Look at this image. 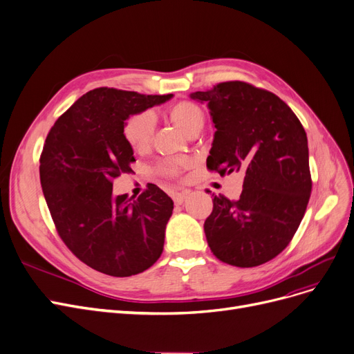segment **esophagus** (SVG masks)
I'll use <instances>...</instances> for the list:
<instances>
[{
	"mask_svg": "<svg viewBox=\"0 0 354 354\" xmlns=\"http://www.w3.org/2000/svg\"><path fill=\"white\" fill-rule=\"evenodd\" d=\"M187 195H188V191H180V192H174L172 194V199H174V203L176 204V205H179V204H182L183 201H185V198H187Z\"/></svg>",
	"mask_w": 354,
	"mask_h": 354,
	"instance_id": "34e87169",
	"label": "esophagus"
}]
</instances>
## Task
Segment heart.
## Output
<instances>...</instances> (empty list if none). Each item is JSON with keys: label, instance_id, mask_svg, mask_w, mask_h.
Returning a JSON list of instances; mask_svg holds the SVG:
<instances>
[{"label": "heart", "instance_id": "1", "mask_svg": "<svg viewBox=\"0 0 354 354\" xmlns=\"http://www.w3.org/2000/svg\"><path fill=\"white\" fill-rule=\"evenodd\" d=\"M167 118L188 137L201 131L205 124V114L203 109L192 101H179L169 106ZM153 133H155V117L149 111L130 115L124 127H122L124 139L134 151L146 150L153 139ZM180 167L182 163L179 160L169 159L158 166V172L169 178H175L179 175Z\"/></svg>", "mask_w": 354, "mask_h": 354}]
</instances>
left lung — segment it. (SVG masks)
<instances>
[{
  "label": "left lung",
  "instance_id": "obj_1",
  "mask_svg": "<svg viewBox=\"0 0 354 354\" xmlns=\"http://www.w3.org/2000/svg\"><path fill=\"white\" fill-rule=\"evenodd\" d=\"M191 98L208 104L215 127L207 167L244 175L237 201L212 199L204 223L209 249L232 266L263 265L289 244L310 201L306 133L279 97L248 82H221Z\"/></svg>",
  "mask_w": 354,
  "mask_h": 354
}]
</instances>
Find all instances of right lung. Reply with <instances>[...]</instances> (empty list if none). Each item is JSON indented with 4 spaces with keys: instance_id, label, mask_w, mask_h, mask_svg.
I'll return each mask as SVG.
<instances>
[{
    "instance_id": "obj_1",
    "label": "right lung",
    "mask_w": 354,
    "mask_h": 354,
    "mask_svg": "<svg viewBox=\"0 0 354 354\" xmlns=\"http://www.w3.org/2000/svg\"><path fill=\"white\" fill-rule=\"evenodd\" d=\"M174 95L97 88L86 92L50 129L40 156V183L57 233L81 262L126 278L160 257L174 201L150 185L139 198L113 194V179L136 162L126 120Z\"/></svg>"
}]
</instances>
